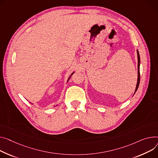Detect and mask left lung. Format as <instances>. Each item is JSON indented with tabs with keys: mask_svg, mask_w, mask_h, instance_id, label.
I'll return each instance as SVG.
<instances>
[{
	"mask_svg": "<svg viewBox=\"0 0 158 158\" xmlns=\"http://www.w3.org/2000/svg\"><path fill=\"white\" fill-rule=\"evenodd\" d=\"M136 52H137V58H138V79H137V83H136V88H135V93H136V90H137L139 84H140V55L139 51L136 50ZM134 93V94H135Z\"/></svg>",
	"mask_w": 158,
	"mask_h": 158,
	"instance_id": "1",
	"label": "left lung"
}]
</instances>
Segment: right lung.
Listing matches in <instances>:
<instances>
[{
	"instance_id": "right-lung-1",
	"label": "right lung",
	"mask_w": 158,
	"mask_h": 158,
	"mask_svg": "<svg viewBox=\"0 0 158 158\" xmlns=\"http://www.w3.org/2000/svg\"><path fill=\"white\" fill-rule=\"evenodd\" d=\"M73 73H74V72H73V73H71V75H70V77H69V79H68V81H67V82H68V81H69V79H70V77H71V76H72V75H73Z\"/></svg>"
}]
</instances>
